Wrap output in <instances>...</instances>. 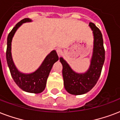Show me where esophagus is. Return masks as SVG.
Wrapping results in <instances>:
<instances>
[{
	"label": "esophagus",
	"mask_w": 120,
	"mask_h": 120,
	"mask_svg": "<svg viewBox=\"0 0 120 120\" xmlns=\"http://www.w3.org/2000/svg\"><path fill=\"white\" fill-rule=\"evenodd\" d=\"M56 52H57V54H58V56H60L62 54V50L60 49V48H57L56 49Z\"/></svg>",
	"instance_id": "obj_1"
}]
</instances>
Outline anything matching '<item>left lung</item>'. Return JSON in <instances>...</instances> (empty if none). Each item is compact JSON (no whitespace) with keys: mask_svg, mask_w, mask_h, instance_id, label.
<instances>
[{"mask_svg":"<svg viewBox=\"0 0 120 120\" xmlns=\"http://www.w3.org/2000/svg\"><path fill=\"white\" fill-rule=\"evenodd\" d=\"M89 26L93 31L94 42L90 65L86 72H75L63 57L60 58L63 66L62 75L64 87L70 94L82 95L91 90L100 77L105 62V51L102 34L94 23L90 22Z\"/></svg>","mask_w":120,"mask_h":120,"instance_id":"left-lung-1","label":"left lung"}]
</instances>
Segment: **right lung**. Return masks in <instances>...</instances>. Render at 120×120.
<instances>
[{
    "instance_id": "obj_1",
    "label": "right lung",
    "mask_w": 120,
    "mask_h": 120,
    "mask_svg": "<svg viewBox=\"0 0 120 120\" xmlns=\"http://www.w3.org/2000/svg\"><path fill=\"white\" fill-rule=\"evenodd\" d=\"M31 21L32 20L30 18H25L19 22L10 32L7 37L6 59L11 74L15 84L19 87V88L27 93L38 94L42 93L45 89L46 80L52 67L59 58L56 50H52L46 56L38 69L34 72L26 74L20 72L17 69L12 56L11 46L12 38L17 29L22 24Z\"/></svg>"
}]
</instances>
